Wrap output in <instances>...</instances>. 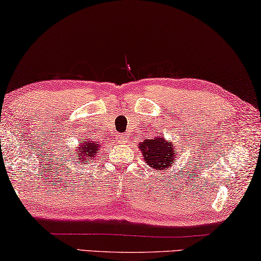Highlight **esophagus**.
Returning a JSON list of instances; mask_svg holds the SVG:
<instances>
[{
    "instance_id": "obj_1",
    "label": "esophagus",
    "mask_w": 261,
    "mask_h": 261,
    "mask_svg": "<svg viewBox=\"0 0 261 261\" xmlns=\"http://www.w3.org/2000/svg\"><path fill=\"white\" fill-rule=\"evenodd\" d=\"M125 137H126L125 135H119L118 138H117L118 142H120V143H125V142H126V138H125Z\"/></svg>"
}]
</instances>
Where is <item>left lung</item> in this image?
<instances>
[{
	"label": "left lung",
	"instance_id": "1",
	"mask_svg": "<svg viewBox=\"0 0 261 261\" xmlns=\"http://www.w3.org/2000/svg\"><path fill=\"white\" fill-rule=\"evenodd\" d=\"M139 149L145 163L154 170H166L177 158V150L171 142L165 141L159 136L142 142L139 144Z\"/></svg>",
	"mask_w": 261,
	"mask_h": 261
}]
</instances>
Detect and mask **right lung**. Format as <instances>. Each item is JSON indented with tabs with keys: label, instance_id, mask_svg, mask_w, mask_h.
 I'll use <instances>...</instances> for the list:
<instances>
[{
	"label": "right lung",
	"instance_id": "add662e5",
	"mask_svg": "<svg viewBox=\"0 0 261 261\" xmlns=\"http://www.w3.org/2000/svg\"><path fill=\"white\" fill-rule=\"evenodd\" d=\"M100 143H95L92 141H88V139H81L80 149H77V153L81 157L79 158L82 163H88V161H93V157L97 154V151L99 150Z\"/></svg>",
	"mask_w": 261,
	"mask_h": 261
}]
</instances>
